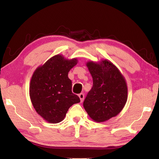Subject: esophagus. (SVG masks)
<instances>
[{
    "instance_id": "34e87169",
    "label": "esophagus",
    "mask_w": 159,
    "mask_h": 159,
    "mask_svg": "<svg viewBox=\"0 0 159 159\" xmlns=\"http://www.w3.org/2000/svg\"><path fill=\"white\" fill-rule=\"evenodd\" d=\"M79 98L80 99V101L82 102L84 101V93L79 94Z\"/></svg>"
}]
</instances>
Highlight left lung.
Segmentation results:
<instances>
[{"instance_id":"obj_1","label":"left lung","mask_w":159,"mask_h":159,"mask_svg":"<svg viewBox=\"0 0 159 159\" xmlns=\"http://www.w3.org/2000/svg\"><path fill=\"white\" fill-rule=\"evenodd\" d=\"M93 85L83 103L89 116L96 122H103L117 115L128 99L126 81L111 61L86 62Z\"/></svg>"}]
</instances>
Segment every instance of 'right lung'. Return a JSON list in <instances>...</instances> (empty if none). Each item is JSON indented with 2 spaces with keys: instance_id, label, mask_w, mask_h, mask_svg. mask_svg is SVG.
<instances>
[{
  "instance_id": "obj_1",
  "label": "right lung",
  "mask_w": 159,
  "mask_h": 159,
  "mask_svg": "<svg viewBox=\"0 0 159 159\" xmlns=\"http://www.w3.org/2000/svg\"><path fill=\"white\" fill-rule=\"evenodd\" d=\"M77 58L68 60L56 55L38 66L33 73L30 85V96L38 114L51 124L64 119L68 110L80 102L72 93L69 70L77 64Z\"/></svg>"
}]
</instances>
